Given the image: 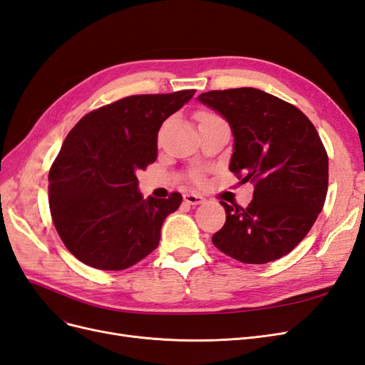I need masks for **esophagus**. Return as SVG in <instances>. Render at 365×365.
Here are the masks:
<instances>
[{
	"mask_svg": "<svg viewBox=\"0 0 365 365\" xmlns=\"http://www.w3.org/2000/svg\"><path fill=\"white\" fill-rule=\"evenodd\" d=\"M205 200L197 193H193V192H189V193H184V202L190 204V205H197V204H202Z\"/></svg>",
	"mask_w": 365,
	"mask_h": 365,
	"instance_id": "34e87169",
	"label": "esophagus"
}]
</instances>
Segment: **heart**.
Returning <instances> with one entry per match:
<instances>
[{"mask_svg": "<svg viewBox=\"0 0 365 365\" xmlns=\"http://www.w3.org/2000/svg\"><path fill=\"white\" fill-rule=\"evenodd\" d=\"M217 118H219V117H216L215 114H210V113H205V111H202V113L197 114V120H200V125H201V123H207V121L217 120ZM192 178H193L195 181H201V175H200V172H193V173H192Z\"/></svg>", "mask_w": 365, "mask_h": 365, "instance_id": "obj_1", "label": "heart"}]
</instances>
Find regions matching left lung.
Wrapping results in <instances>:
<instances>
[{"label":"left lung","instance_id":"8db88e82","mask_svg":"<svg viewBox=\"0 0 365 365\" xmlns=\"http://www.w3.org/2000/svg\"><path fill=\"white\" fill-rule=\"evenodd\" d=\"M197 101L228 121L235 137L230 170L254 182L247 208L220 202L227 219L213 245L251 264L286 256L326 201L329 160L315 126L294 105L256 88L208 91Z\"/></svg>","mask_w":365,"mask_h":365}]
</instances>
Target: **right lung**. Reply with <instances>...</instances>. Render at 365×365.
I'll list each match as a JSON object with an SVG mask.
<instances>
[{
  "label": "right lung",
  "instance_id": "1",
  "mask_svg": "<svg viewBox=\"0 0 365 365\" xmlns=\"http://www.w3.org/2000/svg\"><path fill=\"white\" fill-rule=\"evenodd\" d=\"M195 90L130 96L86 114L65 138L48 173L54 227L76 259L120 271L160 244L164 219L181 205L143 197L137 172L157 160L158 130Z\"/></svg>",
  "mask_w": 365,
  "mask_h": 365
}]
</instances>
